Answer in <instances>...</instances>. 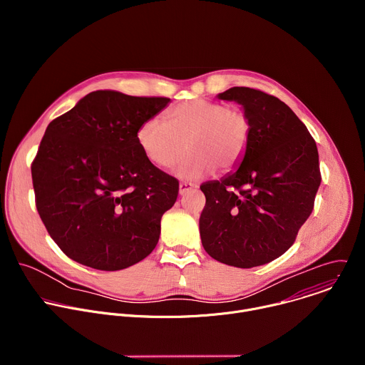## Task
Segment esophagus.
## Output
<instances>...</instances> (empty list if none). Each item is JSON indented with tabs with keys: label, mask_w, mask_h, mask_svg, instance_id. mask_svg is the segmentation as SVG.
<instances>
[{
	"label": "esophagus",
	"mask_w": 365,
	"mask_h": 365,
	"mask_svg": "<svg viewBox=\"0 0 365 365\" xmlns=\"http://www.w3.org/2000/svg\"><path fill=\"white\" fill-rule=\"evenodd\" d=\"M196 187V185H193V183H190V182H180L179 183V193L180 195H185V193H187L189 190H192V189H195Z\"/></svg>",
	"instance_id": "obj_1"
}]
</instances>
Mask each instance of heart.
I'll list each match as a JSON object with an SVG mask.
<instances>
[{"mask_svg":"<svg viewBox=\"0 0 365 365\" xmlns=\"http://www.w3.org/2000/svg\"><path fill=\"white\" fill-rule=\"evenodd\" d=\"M250 138L251 123L244 111L207 99L180 102L168 111L166 123L148 118L137 130L140 148L159 168H172L189 150L190 158L178 169V175L187 179L200 178L211 168L234 169Z\"/></svg>","mask_w":365,"mask_h":365,"instance_id":"heart-1","label":"heart"}]
</instances>
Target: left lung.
I'll list each match as a JSON object with an SVG mask.
<instances>
[{"mask_svg":"<svg viewBox=\"0 0 365 365\" xmlns=\"http://www.w3.org/2000/svg\"><path fill=\"white\" fill-rule=\"evenodd\" d=\"M218 99L240 103L251 138L234 172L200 185L206 197L200 240L217 262L251 269L284 254L312 214L319 154L306 125L279 98L234 86Z\"/></svg>","mask_w":365,"mask_h":365,"instance_id":"left-lung-1","label":"left lung"}]
</instances>
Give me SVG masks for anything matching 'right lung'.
<instances>
[{
	"label": "right lung",
	"mask_w": 365,
	"mask_h": 365,
	"mask_svg": "<svg viewBox=\"0 0 365 365\" xmlns=\"http://www.w3.org/2000/svg\"><path fill=\"white\" fill-rule=\"evenodd\" d=\"M169 102L95 91L47 125L31 165L36 206L50 237L76 263L123 270L158 245L179 182L145 158L137 130Z\"/></svg>",
	"instance_id": "obj_1"
}]
</instances>
